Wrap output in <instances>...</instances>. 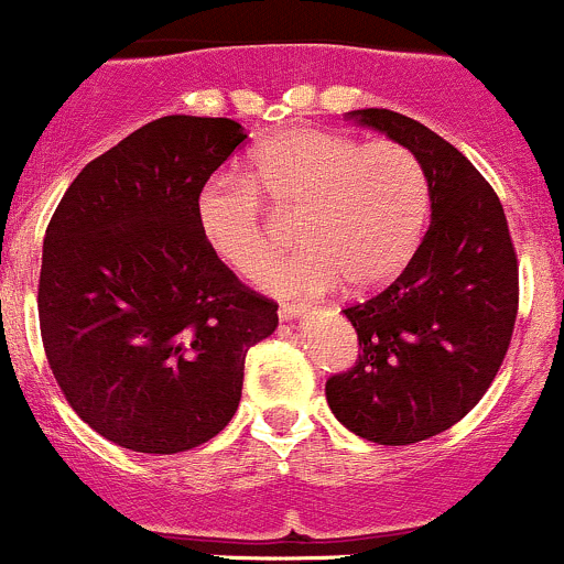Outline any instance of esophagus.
Masks as SVG:
<instances>
[{"instance_id":"1","label":"esophagus","mask_w":564,"mask_h":564,"mask_svg":"<svg viewBox=\"0 0 564 564\" xmlns=\"http://www.w3.org/2000/svg\"><path fill=\"white\" fill-rule=\"evenodd\" d=\"M304 312V304H295V301H288V304H280V317L282 321H293Z\"/></svg>"}]
</instances>
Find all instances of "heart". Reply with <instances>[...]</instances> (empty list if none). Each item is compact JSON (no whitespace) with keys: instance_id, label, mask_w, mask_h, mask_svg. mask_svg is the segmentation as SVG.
Instances as JSON below:
<instances>
[{"instance_id":"1","label":"heart","mask_w":564,"mask_h":564,"mask_svg":"<svg viewBox=\"0 0 564 564\" xmlns=\"http://www.w3.org/2000/svg\"><path fill=\"white\" fill-rule=\"evenodd\" d=\"M265 202L299 216L304 249L265 271L271 293L381 288L422 241L431 188L420 159L392 139L361 142L337 131L293 128L265 139L243 177L216 175L199 188L194 216L210 252L254 276L274 258Z\"/></svg>"}]
</instances>
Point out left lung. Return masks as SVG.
<instances>
[{"mask_svg": "<svg viewBox=\"0 0 564 564\" xmlns=\"http://www.w3.org/2000/svg\"><path fill=\"white\" fill-rule=\"evenodd\" d=\"M420 159L431 227L398 280L345 306L359 359L326 381L328 409L356 436L403 447L464 420L494 383L518 312L505 208L458 148L389 109L348 111Z\"/></svg>", "mask_w": 564, "mask_h": 564, "instance_id": "8db88e82", "label": "left lung"}]
</instances>
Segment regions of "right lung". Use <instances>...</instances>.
<instances>
[{
	"label": "right lung",
	"mask_w": 564,
	"mask_h": 564,
	"mask_svg": "<svg viewBox=\"0 0 564 564\" xmlns=\"http://www.w3.org/2000/svg\"><path fill=\"white\" fill-rule=\"evenodd\" d=\"M243 139L227 117H159L93 159L46 227L48 367L70 409L133 453H186L225 431L247 350L280 323L276 301L210 252L194 216Z\"/></svg>",
	"instance_id": "right-lung-1"
}]
</instances>
